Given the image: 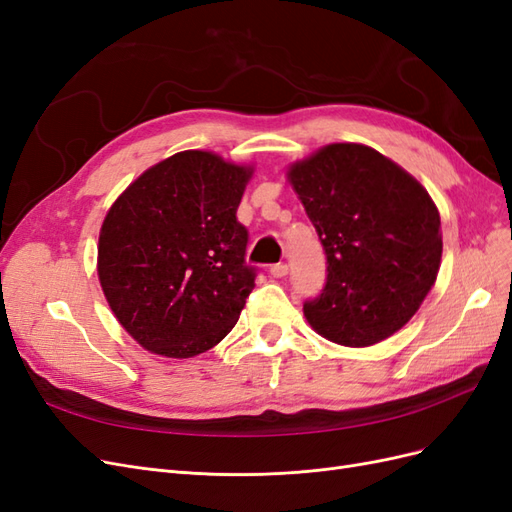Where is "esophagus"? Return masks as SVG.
Returning <instances> with one entry per match:
<instances>
[{"mask_svg": "<svg viewBox=\"0 0 512 512\" xmlns=\"http://www.w3.org/2000/svg\"><path fill=\"white\" fill-rule=\"evenodd\" d=\"M271 275H273V277H284V275H288V265H286V262H277V265H273V267H271Z\"/></svg>", "mask_w": 512, "mask_h": 512, "instance_id": "esophagus-1", "label": "esophagus"}]
</instances>
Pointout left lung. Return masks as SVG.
<instances>
[{
  "label": "left lung",
  "instance_id": "left-lung-1",
  "mask_svg": "<svg viewBox=\"0 0 512 512\" xmlns=\"http://www.w3.org/2000/svg\"><path fill=\"white\" fill-rule=\"evenodd\" d=\"M327 256V282L303 303L309 324L342 346H371L416 314L438 277L440 213L427 190L376 149L322 147L292 164Z\"/></svg>",
  "mask_w": 512,
  "mask_h": 512
}]
</instances>
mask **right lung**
Returning a JSON list of instances; mask_svg holds the SVG:
<instances>
[{
  "mask_svg": "<svg viewBox=\"0 0 512 512\" xmlns=\"http://www.w3.org/2000/svg\"><path fill=\"white\" fill-rule=\"evenodd\" d=\"M250 175L215 153L181 151L145 170L108 209L100 284L145 350L190 359L237 324L256 280L237 220Z\"/></svg>",
  "mask_w": 512,
  "mask_h": 512,
  "instance_id": "1",
  "label": "right lung"
}]
</instances>
